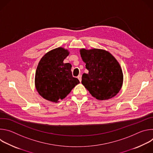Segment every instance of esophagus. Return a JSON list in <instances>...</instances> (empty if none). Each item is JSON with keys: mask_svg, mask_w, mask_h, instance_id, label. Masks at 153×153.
<instances>
[{"mask_svg": "<svg viewBox=\"0 0 153 153\" xmlns=\"http://www.w3.org/2000/svg\"><path fill=\"white\" fill-rule=\"evenodd\" d=\"M77 78H78V79L79 80V81L80 82H81L82 81V76L80 74V75H79L78 76H77Z\"/></svg>", "mask_w": 153, "mask_h": 153, "instance_id": "34e87169", "label": "esophagus"}]
</instances>
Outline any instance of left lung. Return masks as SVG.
Masks as SVG:
<instances>
[{"instance_id": "obj_1", "label": "left lung", "mask_w": 153, "mask_h": 153, "mask_svg": "<svg viewBox=\"0 0 153 153\" xmlns=\"http://www.w3.org/2000/svg\"><path fill=\"white\" fill-rule=\"evenodd\" d=\"M88 74H83L82 83L92 96L103 100L114 97L120 90L123 76L120 65L108 51L101 49L80 50Z\"/></svg>"}]
</instances>
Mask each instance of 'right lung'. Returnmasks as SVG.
Listing matches in <instances>:
<instances>
[{"mask_svg":"<svg viewBox=\"0 0 153 153\" xmlns=\"http://www.w3.org/2000/svg\"><path fill=\"white\" fill-rule=\"evenodd\" d=\"M69 53L68 50L59 47L40 59L36 71L35 86L43 99L57 103L80 83L78 79L73 77L71 65L63 63Z\"/></svg>","mask_w":153,"mask_h":153,"instance_id":"obj_1","label":"right lung"}]
</instances>
